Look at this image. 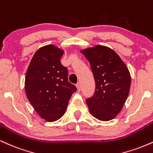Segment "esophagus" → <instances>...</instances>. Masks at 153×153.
Here are the masks:
<instances>
[{"label":"esophagus","mask_w":153,"mask_h":153,"mask_svg":"<svg viewBox=\"0 0 153 153\" xmlns=\"http://www.w3.org/2000/svg\"><path fill=\"white\" fill-rule=\"evenodd\" d=\"M76 87L77 88V90H78L79 91H80L81 90V85H80V83H77L76 84Z\"/></svg>","instance_id":"1"}]
</instances>
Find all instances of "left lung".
Here are the masks:
<instances>
[{
	"mask_svg": "<svg viewBox=\"0 0 153 153\" xmlns=\"http://www.w3.org/2000/svg\"><path fill=\"white\" fill-rule=\"evenodd\" d=\"M81 52L90 63L96 83L94 95L86 100L89 112L102 121L114 119L130 92V71L117 53L107 46L97 45Z\"/></svg>",
	"mask_w": 153,
	"mask_h": 153,
	"instance_id": "obj_1",
	"label": "left lung"
}]
</instances>
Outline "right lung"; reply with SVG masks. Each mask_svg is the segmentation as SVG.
Wrapping results in <instances>:
<instances>
[{"label":"right lung","mask_w":153,"mask_h":153,"mask_svg":"<svg viewBox=\"0 0 153 153\" xmlns=\"http://www.w3.org/2000/svg\"><path fill=\"white\" fill-rule=\"evenodd\" d=\"M64 51L53 45L39 48L27 69L25 90L39 115L48 122L64 115L76 87L68 80V69L61 64Z\"/></svg>","instance_id":"right-lung-1"}]
</instances>
